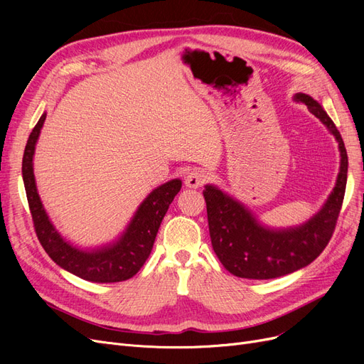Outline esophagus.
<instances>
[{"label":"esophagus","mask_w":364,"mask_h":364,"mask_svg":"<svg viewBox=\"0 0 364 364\" xmlns=\"http://www.w3.org/2000/svg\"><path fill=\"white\" fill-rule=\"evenodd\" d=\"M206 179L208 178H206V174L203 171L196 170V171L188 173V176H186L185 185L188 186V188H200V186L206 182Z\"/></svg>","instance_id":"obj_1"}]
</instances>
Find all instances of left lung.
<instances>
[{
	"label": "left lung",
	"instance_id": "obj_1",
	"mask_svg": "<svg viewBox=\"0 0 364 364\" xmlns=\"http://www.w3.org/2000/svg\"><path fill=\"white\" fill-rule=\"evenodd\" d=\"M338 142L340 171L333 193L321 211L296 228L272 229L261 225L249 209L214 185L205 186L209 235L215 255L238 278L272 279L293 273L313 262L333 237L343 203L348 179V155L333 119L306 94H296Z\"/></svg>",
	"mask_w": 364,
	"mask_h": 364
}]
</instances>
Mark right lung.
I'll return each mask as SVG.
<instances>
[{"instance_id":"1","label":"right lung","mask_w":364,"mask_h":364,"mask_svg":"<svg viewBox=\"0 0 364 364\" xmlns=\"http://www.w3.org/2000/svg\"><path fill=\"white\" fill-rule=\"evenodd\" d=\"M47 114H42L31 130L23 158V179L38 240L48 257L82 279L91 282H119L135 277L153 249L162 218L181 191L182 181L173 179L153 190L142 202L129 226L117 241L103 247L83 250L68 243L53 226L38 194L33 156Z\"/></svg>"}]
</instances>
